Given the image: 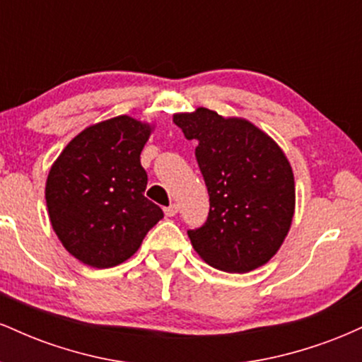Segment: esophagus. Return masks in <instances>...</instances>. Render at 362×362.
<instances>
[{"label": "esophagus", "mask_w": 362, "mask_h": 362, "mask_svg": "<svg viewBox=\"0 0 362 362\" xmlns=\"http://www.w3.org/2000/svg\"><path fill=\"white\" fill-rule=\"evenodd\" d=\"M163 211H165V214L172 218V216H175L178 213V206L177 204H170L168 207H165Z\"/></svg>", "instance_id": "obj_1"}]
</instances>
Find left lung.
I'll return each mask as SVG.
<instances>
[{"instance_id": "8db88e82", "label": "left lung", "mask_w": 362, "mask_h": 362, "mask_svg": "<svg viewBox=\"0 0 362 362\" xmlns=\"http://www.w3.org/2000/svg\"><path fill=\"white\" fill-rule=\"evenodd\" d=\"M209 194V216L190 243L202 260L224 272H250L276 255L293 223L296 190L279 144L250 120L199 107L173 115Z\"/></svg>"}]
</instances>
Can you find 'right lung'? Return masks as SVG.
<instances>
[{"instance_id":"obj_1","label":"right lung","mask_w":362,"mask_h":362,"mask_svg":"<svg viewBox=\"0 0 362 362\" xmlns=\"http://www.w3.org/2000/svg\"><path fill=\"white\" fill-rule=\"evenodd\" d=\"M153 124L117 115L91 124L49 170L45 202L52 230L74 259L109 269L131 259L163 211L144 197L139 155Z\"/></svg>"}]
</instances>
